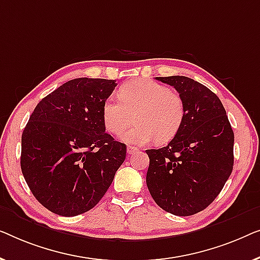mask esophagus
<instances>
[{"label": "esophagus", "mask_w": 260, "mask_h": 260, "mask_svg": "<svg viewBox=\"0 0 260 260\" xmlns=\"http://www.w3.org/2000/svg\"><path fill=\"white\" fill-rule=\"evenodd\" d=\"M137 152H139V149L137 147H133V146H128V147H127V153H128V154H133V153Z\"/></svg>", "instance_id": "1"}]
</instances>
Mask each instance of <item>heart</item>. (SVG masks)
<instances>
[{
    "mask_svg": "<svg viewBox=\"0 0 260 260\" xmlns=\"http://www.w3.org/2000/svg\"><path fill=\"white\" fill-rule=\"evenodd\" d=\"M135 118V123L121 135L127 144L146 145L152 140L166 144L177 137L186 118L180 95L161 83L133 80L109 96L102 106V121L109 133L120 134Z\"/></svg>",
    "mask_w": 260,
    "mask_h": 260,
    "instance_id": "heart-1",
    "label": "heart"
}]
</instances>
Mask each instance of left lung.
Masks as SVG:
<instances>
[{"mask_svg": "<svg viewBox=\"0 0 260 260\" xmlns=\"http://www.w3.org/2000/svg\"><path fill=\"white\" fill-rule=\"evenodd\" d=\"M155 79L184 99L186 118L170 144L146 151V184L162 210L187 217L213 202L231 175L235 134L221 101L206 86L179 75Z\"/></svg>", "mask_w": 260, "mask_h": 260, "instance_id": "8db88e82", "label": "left lung"}]
</instances>
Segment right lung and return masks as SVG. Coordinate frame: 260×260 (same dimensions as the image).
I'll list each match as a JSON object with an SVG mask.
<instances>
[{
	"mask_svg": "<svg viewBox=\"0 0 260 260\" xmlns=\"http://www.w3.org/2000/svg\"><path fill=\"white\" fill-rule=\"evenodd\" d=\"M115 80L80 78L47 95L21 140V170L38 202L63 217L100 202L126 158V145L105 133L102 106Z\"/></svg>",
	"mask_w": 260,
	"mask_h": 260,
	"instance_id": "add662e5",
	"label": "right lung"
}]
</instances>
